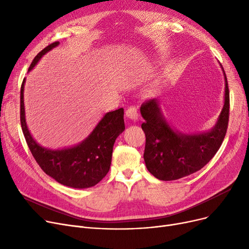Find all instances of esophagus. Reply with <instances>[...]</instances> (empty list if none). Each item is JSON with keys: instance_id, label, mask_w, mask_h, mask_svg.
<instances>
[{"instance_id": "34e87169", "label": "esophagus", "mask_w": 249, "mask_h": 249, "mask_svg": "<svg viewBox=\"0 0 249 249\" xmlns=\"http://www.w3.org/2000/svg\"><path fill=\"white\" fill-rule=\"evenodd\" d=\"M126 115H127V117L129 118V119L135 121V120L138 119V110H137V108L135 106L131 105V106L127 108Z\"/></svg>"}]
</instances>
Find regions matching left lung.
I'll return each mask as SVG.
<instances>
[{
  "label": "left lung",
  "instance_id": "8db88e82",
  "mask_svg": "<svg viewBox=\"0 0 249 249\" xmlns=\"http://www.w3.org/2000/svg\"><path fill=\"white\" fill-rule=\"evenodd\" d=\"M225 74V72H224ZM230 98L225 74V102L216 126L210 132L185 135L167 125L155 99L145 101L140 112L144 118V161L148 172L160 180H175L200 171L219 150L227 132Z\"/></svg>",
  "mask_w": 249,
  "mask_h": 249
}]
</instances>
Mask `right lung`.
Here are the masks:
<instances>
[{"instance_id":"add662e5","label":"right lung","mask_w":249,"mask_h":249,"mask_svg":"<svg viewBox=\"0 0 249 249\" xmlns=\"http://www.w3.org/2000/svg\"><path fill=\"white\" fill-rule=\"evenodd\" d=\"M58 43H51L39 52L28 71H31L41 56ZM24 83L25 78L21 85L20 122L26 142L38 165L46 175L64 186L85 189L97 185L108 174L115 140L125 129L123 108L105 115L91 134L77 146L61 150L46 149L37 144L26 125Z\"/></svg>"}]
</instances>
